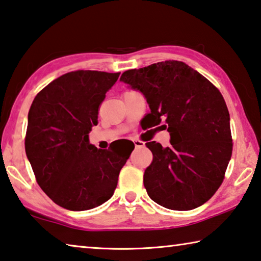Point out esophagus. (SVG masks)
<instances>
[{"label": "esophagus", "mask_w": 261, "mask_h": 261, "mask_svg": "<svg viewBox=\"0 0 261 261\" xmlns=\"http://www.w3.org/2000/svg\"><path fill=\"white\" fill-rule=\"evenodd\" d=\"M133 142H134L136 148H142V147H144V142H143V141H141V140H133Z\"/></svg>", "instance_id": "1"}]
</instances>
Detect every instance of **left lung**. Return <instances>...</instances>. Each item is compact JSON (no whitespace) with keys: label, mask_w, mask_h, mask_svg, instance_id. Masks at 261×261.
I'll list each match as a JSON object with an SVG mask.
<instances>
[{"label":"left lung","mask_w":261,"mask_h":261,"mask_svg":"<svg viewBox=\"0 0 261 261\" xmlns=\"http://www.w3.org/2000/svg\"><path fill=\"white\" fill-rule=\"evenodd\" d=\"M120 81L141 91L150 108L147 121L168 128L170 146L147 142L152 162L143 184L156 203L191 211L219 190L232 153L230 115L214 84L186 63L157 62L122 72Z\"/></svg>","instance_id":"1"}]
</instances>
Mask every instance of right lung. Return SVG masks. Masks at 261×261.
I'll use <instances>...</instances> for the list:
<instances>
[{"label": "right lung", "mask_w": 261, "mask_h": 261, "mask_svg": "<svg viewBox=\"0 0 261 261\" xmlns=\"http://www.w3.org/2000/svg\"><path fill=\"white\" fill-rule=\"evenodd\" d=\"M119 75L67 72L46 85L30 108L27 156L40 189L68 211H88L108 201L134 149L102 150L89 142L98 109Z\"/></svg>", "instance_id": "add662e5"}]
</instances>
